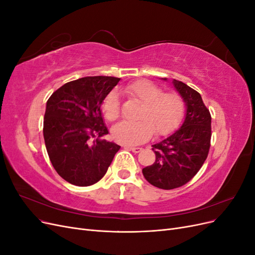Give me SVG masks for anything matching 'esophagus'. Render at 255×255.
Segmentation results:
<instances>
[{"instance_id":"obj_1","label":"esophagus","mask_w":255,"mask_h":255,"mask_svg":"<svg viewBox=\"0 0 255 255\" xmlns=\"http://www.w3.org/2000/svg\"><path fill=\"white\" fill-rule=\"evenodd\" d=\"M127 149H129L130 151H133L134 153H138L140 152L142 149L140 148V146H132V145H126Z\"/></svg>"}]
</instances>
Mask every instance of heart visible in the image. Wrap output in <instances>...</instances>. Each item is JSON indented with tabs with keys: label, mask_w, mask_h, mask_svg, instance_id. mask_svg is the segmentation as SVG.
Instances as JSON below:
<instances>
[{
	"label": "heart",
	"mask_w": 255,
	"mask_h": 255,
	"mask_svg": "<svg viewBox=\"0 0 255 255\" xmlns=\"http://www.w3.org/2000/svg\"><path fill=\"white\" fill-rule=\"evenodd\" d=\"M127 94L141 103L137 121H121L112 129L114 139L123 144L140 143L152 135L170 133L180 125L186 112V104L177 92H164L158 85L146 80L129 84ZM102 113L109 121H115L120 116L119 96L112 90L102 103Z\"/></svg>",
	"instance_id": "obj_1"
}]
</instances>
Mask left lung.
Segmentation results:
<instances>
[{
	"instance_id": "left-lung-1",
	"label": "left lung",
	"mask_w": 255,
	"mask_h": 255,
	"mask_svg": "<svg viewBox=\"0 0 255 255\" xmlns=\"http://www.w3.org/2000/svg\"><path fill=\"white\" fill-rule=\"evenodd\" d=\"M172 83L186 104L184 122L172 135L152 145L155 161L142 169L144 179L161 189L189 182L202 167L211 146L212 117L201 95L183 82Z\"/></svg>"
}]
</instances>
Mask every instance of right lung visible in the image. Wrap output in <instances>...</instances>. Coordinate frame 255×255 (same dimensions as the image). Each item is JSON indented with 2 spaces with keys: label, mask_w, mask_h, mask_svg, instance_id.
I'll return each instance as SVG.
<instances>
[{
  "label": "right lung",
  "mask_w": 255,
  "mask_h": 255,
  "mask_svg": "<svg viewBox=\"0 0 255 255\" xmlns=\"http://www.w3.org/2000/svg\"><path fill=\"white\" fill-rule=\"evenodd\" d=\"M119 81L113 76H86L63 85L48 100L45 148L56 172L72 185L99 182L120 149L99 139L109 134L101 113L103 100Z\"/></svg>",
  "instance_id": "right-lung-1"
}]
</instances>
